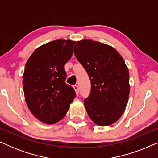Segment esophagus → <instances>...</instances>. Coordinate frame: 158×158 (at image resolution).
<instances>
[{"mask_svg":"<svg viewBox=\"0 0 158 158\" xmlns=\"http://www.w3.org/2000/svg\"><path fill=\"white\" fill-rule=\"evenodd\" d=\"M73 88H74V90H75V92H76L77 95L78 94V93H79V88H78V85H73Z\"/></svg>","mask_w":158,"mask_h":158,"instance_id":"esophagus-1","label":"esophagus"}]
</instances>
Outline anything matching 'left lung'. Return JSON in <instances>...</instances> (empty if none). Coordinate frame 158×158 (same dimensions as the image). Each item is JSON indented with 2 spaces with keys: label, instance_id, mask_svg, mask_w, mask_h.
Here are the masks:
<instances>
[{
  "label": "left lung",
  "instance_id": "obj_1",
  "mask_svg": "<svg viewBox=\"0 0 158 158\" xmlns=\"http://www.w3.org/2000/svg\"><path fill=\"white\" fill-rule=\"evenodd\" d=\"M74 52L91 84L90 96L84 100L90 119L98 126L117 122L125 111L130 91L124 59L113 47L90 40L77 41Z\"/></svg>",
  "mask_w": 158,
  "mask_h": 158
}]
</instances>
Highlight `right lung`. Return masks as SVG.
<instances>
[{
	"mask_svg": "<svg viewBox=\"0 0 158 158\" xmlns=\"http://www.w3.org/2000/svg\"><path fill=\"white\" fill-rule=\"evenodd\" d=\"M75 41L58 40L36 48L28 59L23 75L25 101L35 118L54 124L66 115L76 94L65 83L64 64Z\"/></svg>",
	"mask_w": 158,
	"mask_h": 158,
	"instance_id": "right-lung-1",
	"label": "right lung"
}]
</instances>
